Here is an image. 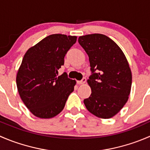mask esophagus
Returning a JSON list of instances; mask_svg holds the SVG:
<instances>
[{"label":"esophagus","mask_w":150,"mask_h":150,"mask_svg":"<svg viewBox=\"0 0 150 150\" xmlns=\"http://www.w3.org/2000/svg\"><path fill=\"white\" fill-rule=\"evenodd\" d=\"M86 78H83L82 80H81V81H77V83H78V84H83V83H86Z\"/></svg>","instance_id":"esophagus-1"}]
</instances>
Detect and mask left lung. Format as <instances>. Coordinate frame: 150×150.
I'll return each instance as SVG.
<instances>
[{
	"instance_id": "left-lung-1",
	"label": "left lung",
	"mask_w": 150,
	"mask_h": 150,
	"mask_svg": "<svg viewBox=\"0 0 150 150\" xmlns=\"http://www.w3.org/2000/svg\"><path fill=\"white\" fill-rule=\"evenodd\" d=\"M78 43L89 57L91 75L87 82L91 94L83 102L100 118L115 115L128 99L132 75L126 57L112 39L102 34L81 36Z\"/></svg>"
}]
</instances>
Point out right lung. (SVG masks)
Masks as SVG:
<instances>
[{"label":"right lung","mask_w":150,"mask_h":150,"mask_svg":"<svg viewBox=\"0 0 150 150\" xmlns=\"http://www.w3.org/2000/svg\"><path fill=\"white\" fill-rule=\"evenodd\" d=\"M77 40L76 36L48 35L29 48L16 75V86L22 102L35 116L51 118L64 109L76 81L58 69Z\"/></svg>","instance_id":"obj_1"}]
</instances>
